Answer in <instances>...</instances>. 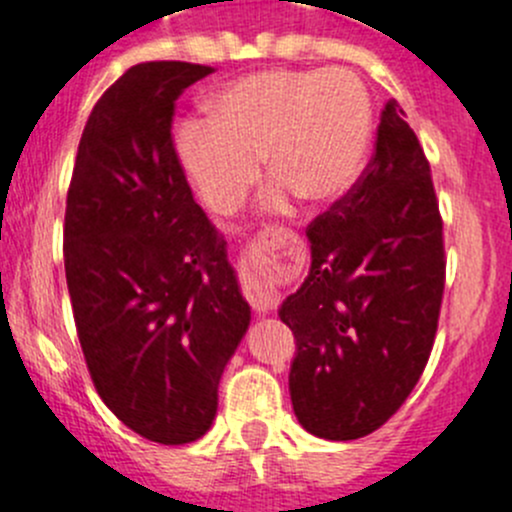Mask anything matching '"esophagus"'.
Returning a JSON list of instances; mask_svg holds the SVG:
<instances>
[{
  "mask_svg": "<svg viewBox=\"0 0 512 512\" xmlns=\"http://www.w3.org/2000/svg\"><path fill=\"white\" fill-rule=\"evenodd\" d=\"M257 245H265V240H257ZM247 300H250V305L255 307L257 312H262V315H265V312H272L280 305V295L272 292L270 287L260 280H252L250 285H247Z\"/></svg>",
  "mask_w": 512,
  "mask_h": 512,
  "instance_id": "obj_1",
  "label": "esophagus"
}]
</instances>
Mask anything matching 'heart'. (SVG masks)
I'll return each mask as SVG.
<instances>
[{"mask_svg": "<svg viewBox=\"0 0 512 512\" xmlns=\"http://www.w3.org/2000/svg\"><path fill=\"white\" fill-rule=\"evenodd\" d=\"M372 135V104L355 72L262 69L210 99V117L177 124L175 150L187 177L217 215L235 212L260 180L265 155L267 207L292 197L325 205L352 187Z\"/></svg>", "mask_w": 512, "mask_h": 512, "instance_id": "heart-1", "label": "heart"}]
</instances>
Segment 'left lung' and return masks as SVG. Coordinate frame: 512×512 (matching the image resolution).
<instances>
[{
  "instance_id": "left-lung-1",
  "label": "left lung",
  "mask_w": 512,
  "mask_h": 512,
  "mask_svg": "<svg viewBox=\"0 0 512 512\" xmlns=\"http://www.w3.org/2000/svg\"><path fill=\"white\" fill-rule=\"evenodd\" d=\"M312 267L280 320L297 342L290 398L307 433L357 440L418 385L445 290L443 217L430 162L388 99L375 155L307 227Z\"/></svg>"
}]
</instances>
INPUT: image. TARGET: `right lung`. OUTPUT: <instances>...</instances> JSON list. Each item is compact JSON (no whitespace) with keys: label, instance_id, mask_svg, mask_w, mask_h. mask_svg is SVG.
Wrapping results in <instances>:
<instances>
[{"label":"right lung","instance_id":"right-lung-1","mask_svg":"<svg viewBox=\"0 0 512 512\" xmlns=\"http://www.w3.org/2000/svg\"><path fill=\"white\" fill-rule=\"evenodd\" d=\"M215 69L130 67L94 104L67 192L64 272L84 362L109 410L142 438L210 430L217 385L250 325L217 227L172 140L175 102Z\"/></svg>","mask_w":512,"mask_h":512}]
</instances>
